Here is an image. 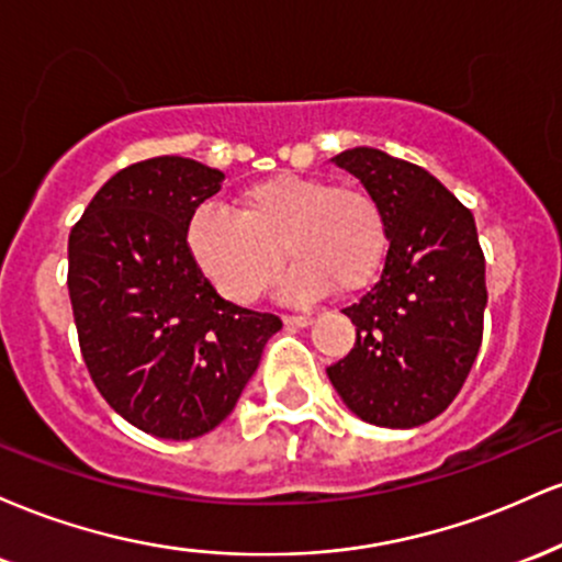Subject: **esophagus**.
<instances>
[{"instance_id": "obj_1", "label": "esophagus", "mask_w": 562, "mask_h": 562, "mask_svg": "<svg viewBox=\"0 0 562 562\" xmlns=\"http://www.w3.org/2000/svg\"><path fill=\"white\" fill-rule=\"evenodd\" d=\"M312 317H308V314H285V325H290V327H308L312 325Z\"/></svg>"}]
</instances>
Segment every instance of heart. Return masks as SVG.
Listing matches in <instances>:
<instances>
[{
  "label": "heart",
  "mask_w": 562,
  "mask_h": 562,
  "mask_svg": "<svg viewBox=\"0 0 562 562\" xmlns=\"http://www.w3.org/2000/svg\"><path fill=\"white\" fill-rule=\"evenodd\" d=\"M235 203L237 214L200 205L187 224L190 256L227 301L259 299L280 274L282 250L295 261L288 293L299 299L362 290L385 259L383 211L357 187L277 173L243 187Z\"/></svg>",
  "instance_id": "obj_1"
}]
</instances>
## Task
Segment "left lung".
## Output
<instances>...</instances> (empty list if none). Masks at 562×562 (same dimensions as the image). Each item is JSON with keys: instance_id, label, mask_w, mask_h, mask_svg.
<instances>
[{"instance_id": "obj_1", "label": "left lung", "mask_w": 562, "mask_h": 562, "mask_svg": "<svg viewBox=\"0 0 562 562\" xmlns=\"http://www.w3.org/2000/svg\"><path fill=\"white\" fill-rule=\"evenodd\" d=\"M333 160L380 205L389 254L370 293L344 308L357 344L327 378L364 423L415 428L454 402L481 348L488 295L475 218L434 173L375 147Z\"/></svg>"}]
</instances>
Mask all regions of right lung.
I'll return each instance as SVG.
<instances>
[{
	"label": "right lung",
	"mask_w": 562,
	"mask_h": 562,
	"mask_svg": "<svg viewBox=\"0 0 562 562\" xmlns=\"http://www.w3.org/2000/svg\"><path fill=\"white\" fill-rule=\"evenodd\" d=\"M224 173L160 156L113 173L68 237V295L97 391L158 438L214 430L261 362L280 317L235 306L187 248L198 205Z\"/></svg>",
	"instance_id": "obj_1"
}]
</instances>
